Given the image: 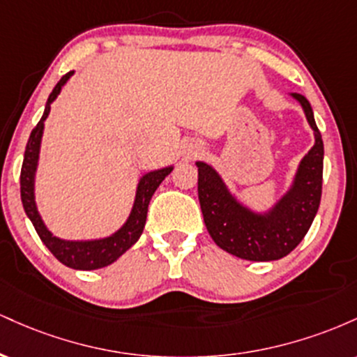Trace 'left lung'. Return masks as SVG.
I'll list each match as a JSON object with an SVG mask.
<instances>
[{
  "label": "left lung",
  "instance_id": "left-lung-1",
  "mask_svg": "<svg viewBox=\"0 0 357 357\" xmlns=\"http://www.w3.org/2000/svg\"><path fill=\"white\" fill-rule=\"evenodd\" d=\"M304 109L315 144L298 165L292 188L265 215L236 202L220 174L206 162L198 166V198L213 241L231 255L252 261H270L289 255L301 243L319 210L322 196L324 142L309 100L292 93Z\"/></svg>",
  "mask_w": 357,
  "mask_h": 357
}]
</instances>
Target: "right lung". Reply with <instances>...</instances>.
I'll return each mask as SVG.
<instances>
[{
	"label": "right lung",
	"mask_w": 357,
	"mask_h": 357,
	"mask_svg": "<svg viewBox=\"0 0 357 357\" xmlns=\"http://www.w3.org/2000/svg\"><path fill=\"white\" fill-rule=\"evenodd\" d=\"M73 72L65 73L61 77L55 89L52 90L50 97L47 100V107L40 122L31 130L30 139L26 142V149H24L22 174H20V191H22V203L28 218L33 223L36 233H38L40 240L43 241L47 247L53 253L56 260L61 261L67 267L75 270H96L107 267V265L116 261L122 253L127 252L134 243L139 240L142 230L146 225L147 216V206H149L151 198H153L154 191L158 190L159 184L162 179L173 171V167H165V169L151 171V173L144 174L141 181L137 184L136 199H134L132 211H130L129 218L124 223L121 230H117L114 235L107 236L102 240H90V241H67L60 240L53 236L50 231L47 230L45 223L40 218L38 210H36L35 203V173L36 166H38V154H40V144H42V134H43V122L45 119L50 114V104L56 99L60 93L61 87L67 84Z\"/></svg>",
	"instance_id": "add662e5"
}]
</instances>
